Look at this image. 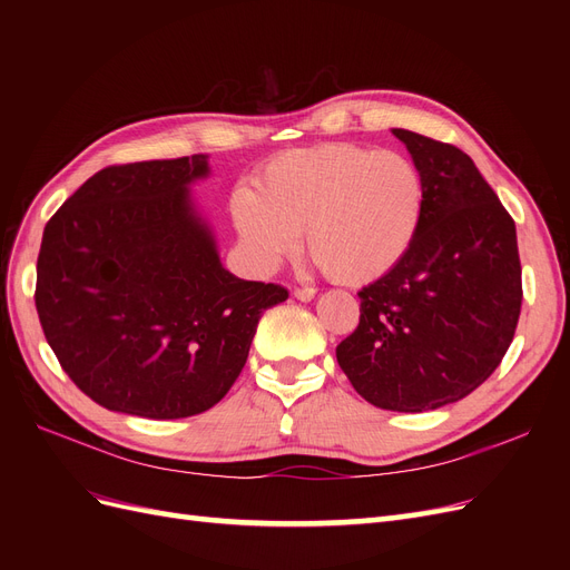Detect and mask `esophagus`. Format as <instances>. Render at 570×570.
Masks as SVG:
<instances>
[{"label": "esophagus", "mask_w": 570, "mask_h": 570, "mask_svg": "<svg viewBox=\"0 0 570 570\" xmlns=\"http://www.w3.org/2000/svg\"><path fill=\"white\" fill-rule=\"evenodd\" d=\"M295 297L299 302H312L316 297V289L314 287H295Z\"/></svg>", "instance_id": "34e87169"}]
</instances>
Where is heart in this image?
Returning <instances> with one entry per match:
<instances>
[{"label": "heart", "mask_w": 570, "mask_h": 570, "mask_svg": "<svg viewBox=\"0 0 570 570\" xmlns=\"http://www.w3.org/2000/svg\"><path fill=\"white\" fill-rule=\"evenodd\" d=\"M425 180L411 157L358 145L283 151L233 197L235 228L249 262L268 273L299 249V233L327 278H383L416 239Z\"/></svg>", "instance_id": "b5f03b06"}]
</instances>
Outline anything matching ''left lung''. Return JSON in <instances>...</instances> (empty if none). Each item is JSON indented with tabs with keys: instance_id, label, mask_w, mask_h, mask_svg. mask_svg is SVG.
<instances>
[{
	"instance_id": "obj_1",
	"label": "left lung",
	"mask_w": 570,
	"mask_h": 570,
	"mask_svg": "<svg viewBox=\"0 0 570 570\" xmlns=\"http://www.w3.org/2000/svg\"><path fill=\"white\" fill-rule=\"evenodd\" d=\"M425 180L416 239L358 292L356 331L337 364L377 409L421 413L480 387L513 340L523 285L515 223L459 147L392 130Z\"/></svg>"
}]
</instances>
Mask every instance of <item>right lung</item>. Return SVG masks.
<instances>
[{
    "label": "right lung",
    "instance_id": "right-lung-1",
    "mask_svg": "<svg viewBox=\"0 0 570 570\" xmlns=\"http://www.w3.org/2000/svg\"><path fill=\"white\" fill-rule=\"evenodd\" d=\"M193 159L107 166L47 220L36 306L68 377L109 411L154 421L212 409L245 368L275 283L223 268L189 202Z\"/></svg>",
    "mask_w": 570,
    "mask_h": 570
}]
</instances>
